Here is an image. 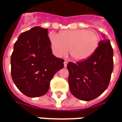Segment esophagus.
<instances>
[{
	"label": "esophagus",
	"instance_id": "1",
	"mask_svg": "<svg viewBox=\"0 0 122 122\" xmlns=\"http://www.w3.org/2000/svg\"><path fill=\"white\" fill-rule=\"evenodd\" d=\"M67 63H68V61L65 60V61H64V66H65V67H66V65H67Z\"/></svg>",
	"mask_w": 122,
	"mask_h": 122
}]
</instances>
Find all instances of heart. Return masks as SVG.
I'll list each match as a JSON object with an SVG mask.
<instances>
[{
    "label": "heart",
    "instance_id": "1",
    "mask_svg": "<svg viewBox=\"0 0 122 122\" xmlns=\"http://www.w3.org/2000/svg\"><path fill=\"white\" fill-rule=\"evenodd\" d=\"M50 43L53 53L59 57L68 51L76 60L89 58L97 50L99 37L93 30L85 29L66 30L58 35L51 33Z\"/></svg>",
    "mask_w": 122,
    "mask_h": 122
}]
</instances>
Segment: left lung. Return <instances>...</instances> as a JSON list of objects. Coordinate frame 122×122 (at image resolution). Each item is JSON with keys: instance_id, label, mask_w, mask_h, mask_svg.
<instances>
[{"instance_id": "left-lung-1", "label": "left lung", "mask_w": 122, "mask_h": 122, "mask_svg": "<svg viewBox=\"0 0 122 122\" xmlns=\"http://www.w3.org/2000/svg\"><path fill=\"white\" fill-rule=\"evenodd\" d=\"M104 39L89 58L76 63L69 62V85L71 93L82 101H89L107 89L113 71V49L110 40Z\"/></svg>"}]
</instances>
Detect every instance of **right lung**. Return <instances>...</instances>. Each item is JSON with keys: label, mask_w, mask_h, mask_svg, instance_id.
<instances>
[{"label": "right lung", "mask_w": 122, "mask_h": 122, "mask_svg": "<svg viewBox=\"0 0 122 122\" xmlns=\"http://www.w3.org/2000/svg\"><path fill=\"white\" fill-rule=\"evenodd\" d=\"M64 60L52 54L48 30L35 27L23 32L14 44L11 75L20 92L29 97L48 92L54 74L63 69Z\"/></svg>", "instance_id": "add662e5"}]
</instances>
